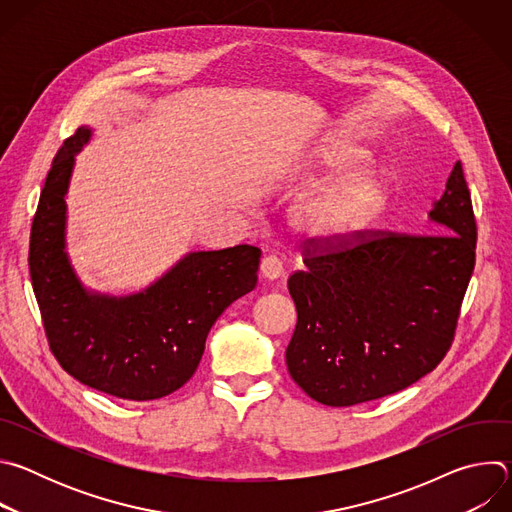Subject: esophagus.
Returning <instances> with one entry per match:
<instances>
[{"label": "esophagus", "mask_w": 512, "mask_h": 512, "mask_svg": "<svg viewBox=\"0 0 512 512\" xmlns=\"http://www.w3.org/2000/svg\"><path fill=\"white\" fill-rule=\"evenodd\" d=\"M259 271H261V275H263L265 279L273 281V279H279V277L283 275V263H281L277 257L269 255V257H263Z\"/></svg>", "instance_id": "obj_1"}]
</instances>
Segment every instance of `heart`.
<instances>
[{
  "instance_id": "obj_1",
  "label": "heart",
  "mask_w": 512,
  "mask_h": 512,
  "mask_svg": "<svg viewBox=\"0 0 512 512\" xmlns=\"http://www.w3.org/2000/svg\"><path fill=\"white\" fill-rule=\"evenodd\" d=\"M369 150L348 135H334L320 145L318 168L346 170L330 184L300 200L289 214V225L306 241H326L362 229L385 208L389 182L371 168H358Z\"/></svg>"
}]
</instances>
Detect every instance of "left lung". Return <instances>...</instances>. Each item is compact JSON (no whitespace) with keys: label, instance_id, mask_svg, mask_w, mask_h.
I'll return each mask as SVG.
<instances>
[{"label":"left lung","instance_id":"1","mask_svg":"<svg viewBox=\"0 0 512 512\" xmlns=\"http://www.w3.org/2000/svg\"><path fill=\"white\" fill-rule=\"evenodd\" d=\"M427 221L435 235H383L304 259L285 362L314 401L350 407L397 393L446 356L474 271L476 221L456 162Z\"/></svg>","mask_w":512,"mask_h":512}]
</instances>
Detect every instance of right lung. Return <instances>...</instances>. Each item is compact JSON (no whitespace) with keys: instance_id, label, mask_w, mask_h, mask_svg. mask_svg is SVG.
I'll use <instances>...</instances> for the list:
<instances>
[{"instance_id":"right-lung-1","label":"right lung","mask_w":512,"mask_h":512,"mask_svg":"<svg viewBox=\"0 0 512 512\" xmlns=\"http://www.w3.org/2000/svg\"><path fill=\"white\" fill-rule=\"evenodd\" d=\"M91 137L93 127H79L46 176L30 235L32 287L50 348L70 377L119 399L152 401L194 375L212 324L257 285L261 251H190L127 296L87 287L66 251V194Z\"/></svg>"}]
</instances>
